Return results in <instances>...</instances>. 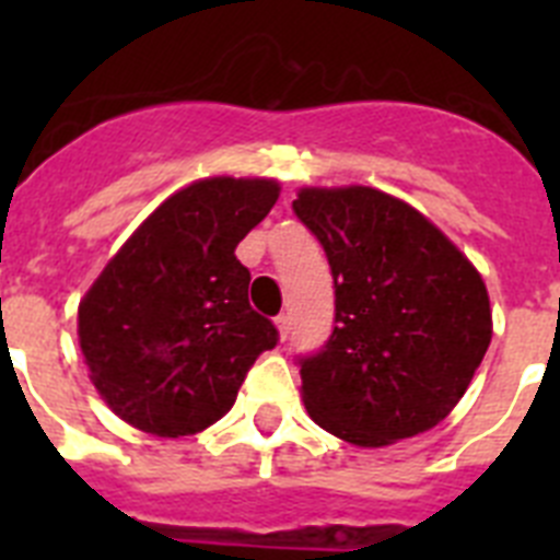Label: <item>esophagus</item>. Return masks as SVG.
<instances>
[{"mask_svg": "<svg viewBox=\"0 0 560 560\" xmlns=\"http://www.w3.org/2000/svg\"><path fill=\"white\" fill-rule=\"evenodd\" d=\"M275 325H277V334H280V339H289V334H291V319H289V314H280L275 319Z\"/></svg>", "mask_w": 560, "mask_h": 560, "instance_id": "1", "label": "esophagus"}]
</instances>
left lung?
Returning <instances> with one entry per match:
<instances>
[{
  "instance_id": "obj_1",
  "label": "left lung",
  "mask_w": 560,
  "mask_h": 560,
  "mask_svg": "<svg viewBox=\"0 0 560 560\" xmlns=\"http://www.w3.org/2000/svg\"><path fill=\"white\" fill-rule=\"evenodd\" d=\"M291 207L336 289L334 334L300 359L314 423L364 448L438 427L491 345L479 271L427 215L375 187H303Z\"/></svg>"
}]
</instances>
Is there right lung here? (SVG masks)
Wrapping results in <instances>:
<instances>
[{"mask_svg":"<svg viewBox=\"0 0 560 560\" xmlns=\"http://www.w3.org/2000/svg\"><path fill=\"white\" fill-rule=\"evenodd\" d=\"M275 179L192 182L173 192L106 264L78 308L92 384L114 415L160 438L224 418L246 373L277 345L249 305L235 246L269 215Z\"/></svg>","mask_w":560,"mask_h":560,"instance_id":"add662e5","label":"right lung"}]
</instances>
